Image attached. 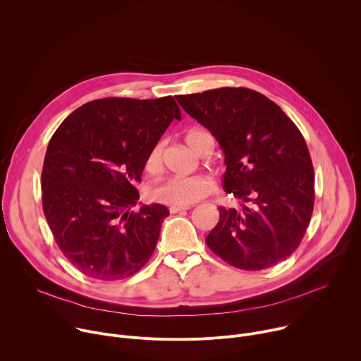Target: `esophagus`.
<instances>
[{"mask_svg": "<svg viewBox=\"0 0 361 361\" xmlns=\"http://www.w3.org/2000/svg\"><path fill=\"white\" fill-rule=\"evenodd\" d=\"M190 207L188 205H185V207H181V205H171L170 207V213L171 214H176V213H180V212H185V210H188Z\"/></svg>", "mask_w": 361, "mask_h": 361, "instance_id": "1", "label": "esophagus"}]
</instances>
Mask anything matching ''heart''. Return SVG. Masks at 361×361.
I'll return each instance as SVG.
<instances>
[{"mask_svg": "<svg viewBox=\"0 0 361 361\" xmlns=\"http://www.w3.org/2000/svg\"><path fill=\"white\" fill-rule=\"evenodd\" d=\"M200 130H191L185 135V141L192 148V138ZM161 156H163V145H154L149 151L145 169L148 171H159L161 167ZM214 184L212 178L207 176H191V177H169L160 183H157L151 188V195L154 200H157L164 204L171 205H191L205 195L213 192Z\"/></svg>", "mask_w": 361, "mask_h": 361, "instance_id": "heart-1", "label": "heart"}]
</instances>
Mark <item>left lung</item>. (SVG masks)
Returning a JSON list of instances; mask_svg holds the SVG:
<instances>
[{
  "label": "left lung",
  "mask_w": 361,
  "mask_h": 361,
  "mask_svg": "<svg viewBox=\"0 0 361 361\" xmlns=\"http://www.w3.org/2000/svg\"><path fill=\"white\" fill-rule=\"evenodd\" d=\"M178 104L219 141L226 192L247 204L220 207L205 243L233 267L264 270L290 257L310 224L314 170L297 126L266 95L223 87L176 95Z\"/></svg>",
  "instance_id": "obj_1"
}]
</instances>
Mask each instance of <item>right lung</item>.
<instances>
[{
    "instance_id": "1",
    "label": "right lung",
    "mask_w": 361,
    "mask_h": 361,
    "mask_svg": "<svg viewBox=\"0 0 361 361\" xmlns=\"http://www.w3.org/2000/svg\"><path fill=\"white\" fill-rule=\"evenodd\" d=\"M180 107L156 99L110 97L71 113L51 137L41 176L42 210L60 250L82 274L114 281L152 255L166 205L131 209L149 151Z\"/></svg>"
}]
</instances>
